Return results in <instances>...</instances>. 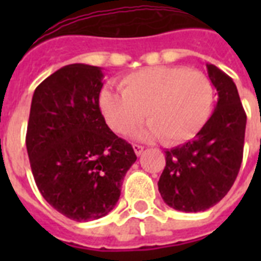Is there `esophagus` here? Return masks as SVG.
<instances>
[{
	"label": "esophagus",
	"mask_w": 261,
	"mask_h": 261,
	"mask_svg": "<svg viewBox=\"0 0 261 261\" xmlns=\"http://www.w3.org/2000/svg\"><path fill=\"white\" fill-rule=\"evenodd\" d=\"M133 149H134L135 154H137V155H141V154H142V151H143V146H142V145H138V143H134V145H133Z\"/></svg>",
	"instance_id": "esophagus-1"
}]
</instances>
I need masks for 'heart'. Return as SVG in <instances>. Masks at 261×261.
<instances>
[{
  "label": "heart",
  "mask_w": 261,
  "mask_h": 261,
  "mask_svg": "<svg viewBox=\"0 0 261 261\" xmlns=\"http://www.w3.org/2000/svg\"><path fill=\"white\" fill-rule=\"evenodd\" d=\"M214 87L199 70L155 66L135 71L120 81V92L102 90L100 107L108 126L126 134L143 116L149 122L137 131L142 139L167 145L186 142L198 134L210 116Z\"/></svg>",
  "instance_id": "b5f03b06"
}]
</instances>
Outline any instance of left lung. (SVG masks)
I'll list each match as a JSON object with an SVG mask.
<instances>
[{
    "mask_svg": "<svg viewBox=\"0 0 261 261\" xmlns=\"http://www.w3.org/2000/svg\"><path fill=\"white\" fill-rule=\"evenodd\" d=\"M207 73L218 102L194 141L165 150L159 191L168 206L199 213L215 206L234 184L243 163L247 114L233 80L214 65Z\"/></svg>",
    "mask_w": 261,
    "mask_h": 261,
    "instance_id": "1",
    "label": "left lung"
}]
</instances>
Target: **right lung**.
Returning <instances> with one entry per match:
<instances>
[{
    "instance_id": "1",
    "label": "right lung",
    "mask_w": 261,
    "mask_h": 261,
    "mask_svg": "<svg viewBox=\"0 0 261 261\" xmlns=\"http://www.w3.org/2000/svg\"><path fill=\"white\" fill-rule=\"evenodd\" d=\"M101 80L100 67L67 65L39 84L31 102L25 143L35 182L48 204L77 222L114 208L137 160L107 126Z\"/></svg>"
}]
</instances>
